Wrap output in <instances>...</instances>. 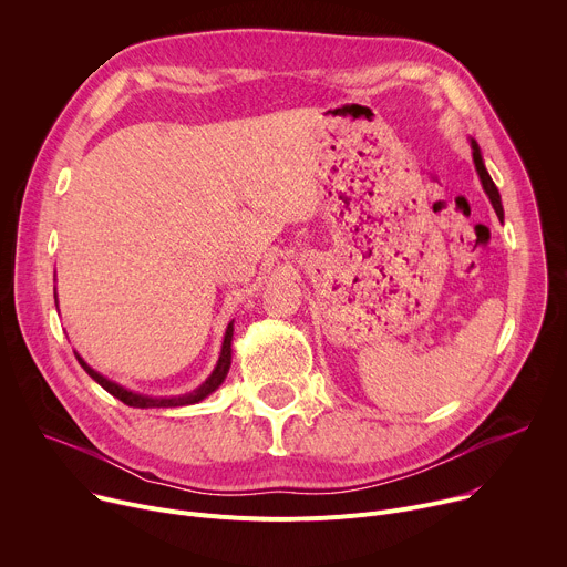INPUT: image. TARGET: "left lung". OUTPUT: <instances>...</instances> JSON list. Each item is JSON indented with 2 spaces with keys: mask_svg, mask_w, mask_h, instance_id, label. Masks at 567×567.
Listing matches in <instances>:
<instances>
[{
  "mask_svg": "<svg viewBox=\"0 0 567 567\" xmlns=\"http://www.w3.org/2000/svg\"><path fill=\"white\" fill-rule=\"evenodd\" d=\"M471 150H473V164H475V171H477L480 184H482L484 193H487V197H489V202H492V206H494L496 215L503 219V217H505V213H503V204H501V193H498V188H496L494 179L489 177L487 168H484L482 152H480V145H477V141H475V138H471Z\"/></svg>",
  "mask_w": 567,
  "mask_h": 567,
  "instance_id": "8db88e82",
  "label": "left lung"
}]
</instances>
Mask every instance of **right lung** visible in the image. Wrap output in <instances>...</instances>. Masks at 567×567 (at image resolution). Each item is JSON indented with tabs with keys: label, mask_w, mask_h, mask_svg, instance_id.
I'll use <instances>...</instances> for the list:
<instances>
[{
	"label": "right lung",
	"mask_w": 567,
	"mask_h": 567,
	"mask_svg": "<svg viewBox=\"0 0 567 567\" xmlns=\"http://www.w3.org/2000/svg\"><path fill=\"white\" fill-rule=\"evenodd\" d=\"M58 298V296H55ZM58 305V300H55ZM233 322H228V328L224 332V341H221V352H219V359L213 368V372L206 377V381L202 385H197L193 392H186V394H179V396H147V394H138V392H132L123 385H118L116 381H110L107 377H103L101 372H96L94 368H90L85 363V359L75 354L78 363L83 365V370L99 383L103 385L110 394H114L116 399H121L125 406H132V409H177V406H190V403H199L202 399H206L208 394H213L226 379L228 374V368H230V343H233Z\"/></svg>",
	"instance_id": "1"
}]
</instances>
